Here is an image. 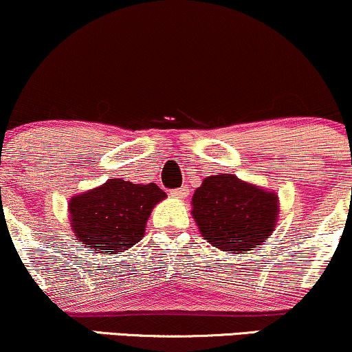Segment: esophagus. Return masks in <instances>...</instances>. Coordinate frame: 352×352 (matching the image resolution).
<instances>
[{
  "label": "esophagus",
  "mask_w": 352,
  "mask_h": 352,
  "mask_svg": "<svg viewBox=\"0 0 352 352\" xmlns=\"http://www.w3.org/2000/svg\"><path fill=\"white\" fill-rule=\"evenodd\" d=\"M188 187L187 185H185V187H180V188H175V190H172L170 192V195L172 197H175V199H185V197L188 195Z\"/></svg>",
  "instance_id": "esophagus-1"
}]
</instances>
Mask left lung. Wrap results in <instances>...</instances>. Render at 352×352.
Instances as JSON below:
<instances>
[{"instance_id": "left-lung-1", "label": "left lung", "mask_w": 352, "mask_h": 352, "mask_svg": "<svg viewBox=\"0 0 352 352\" xmlns=\"http://www.w3.org/2000/svg\"><path fill=\"white\" fill-rule=\"evenodd\" d=\"M192 213L201 236L223 252H250L276 225L278 197L232 173L207 177L193 193Z\"/></svg>"}]
</instances>
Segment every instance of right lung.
<instances>
[{
    "label": "right lung",
    "mask_w": 352,
    "mask_h": 352,
    "mask_svg": "<svg viewBox=\"0 0 352 352\" xmlns=\"http://www.w3.org/2000/svg\"><path fill=\"white\" fill-rule=\"evenodd\" d=\"M165 197L155 184L109 179L102 187L72 197V230L91 252L119 253L144 236L152 208Z\"/></svg>",
    "instance_id": "right-lung-1"
}]
</instances>
